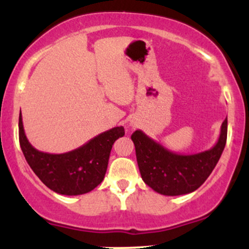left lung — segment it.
I'll return each instance as SVG.
<instances>
[{"instance_id": "left-lung-1", "label": "left lung", "mask_w": 249, "mask_h": 249, "mask_svg": "<svg viewBox=\"0 0 249 249\" xmlns=\"http://www.w3.org/2000/svg\"><path fill=\"white\" fill-rule=\"evenodd\" d=\"M131 139L145 184L164 196H181L198 190L218 164L227 141V118L216 144L200 153L172 152L141 130L134 131Z\"/></svg>"}]
</instances>
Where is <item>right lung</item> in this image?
Listing matches in <instances>:
<instances>
[{"label": "right lung", "mask_w": 249, "mask_h": 249, "mask_svg": "<svg viewBox=\"0 0 249 249\" xmlns=\"http://www.w3.org/2000/svg\"><path fill=\"white\" fill-rule=\"evenodd\" d=\"M19 145L31 170L50 190L64 196H79L92 191L104 179L113 142L125 134L117 126L90 139L83 146L67 153L41 152L24 133L22 115L18 119Z\"/></svg>", "instance_id": "1"}]
</instances>
